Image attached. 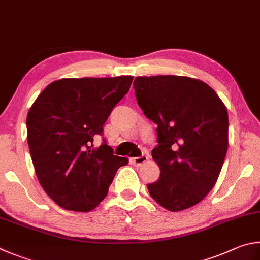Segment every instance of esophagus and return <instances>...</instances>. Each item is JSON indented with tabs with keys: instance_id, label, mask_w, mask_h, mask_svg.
<instances>
[{
	"instance_id": "obj_1",
	"label": "esophagus",
	"mask_w": 260,
	"mask_h": 260,
	"mask_svg": "<svg viewBox=\"0 0 260 260\" xmlns=\"http://www.w3.org/2000/svg\"><path fill=\"white\" fill-rule=\"evenodd\" d=\"M130 161L134 166L140 167V166H143L145 162L148 161V156L147 155H142V156H138V157H133Z\"/></svg>"
}]
</instances>
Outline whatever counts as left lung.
Listing matches in <instances>:
<instances>
[{
  "instance_id": "left-lung-1",
  "label": "left lung",
  "mask_w": 260,
  "mask_h": 260,
  "mask_svg": "<svg viewBox=\"0 0 260 260\" xmlns=\"http://www.w3.org/2000/svg\"><path fill=\"white\" fill-rule=\"evenodd\" d=\"M139 107L156 123L153 160L160 178L148 192L169 211L192 208L217 183L229 147V114L211 86L188 76H138Z\"/></svg>"
}]
</instances>
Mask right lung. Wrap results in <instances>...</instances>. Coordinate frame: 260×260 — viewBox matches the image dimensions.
Masks as SVG:
<instances>
[{
    "label": "right lung",
    "mask_w": 260,
    "mask_h": 260,
    "mask_svg": "<svg viewBox=\"0 0 260 260\" xmlns=\"http://www.w3.org/2000/svg\"><path fill=\"white\" fill-rule=\"evenodd\" d=\"M134 76L82 77L53 81L27 114L35 174L49 198L70 211L93 210L106 198L126 157L107 144L93 147L95 136L133 83Z\"/></svg>",
    "instance_id": "1"
}]
</instances>
